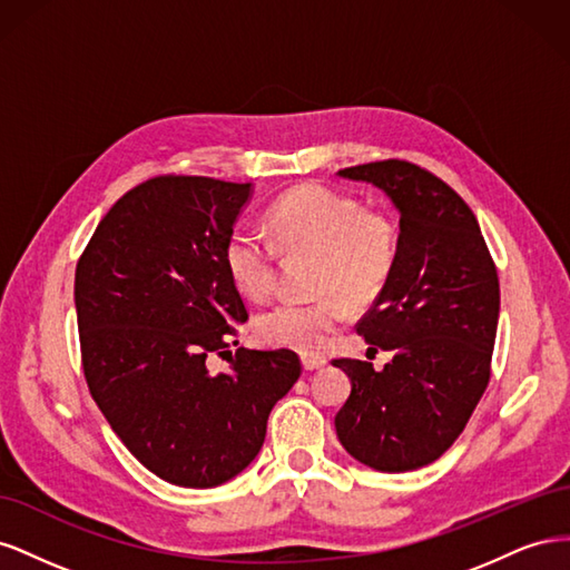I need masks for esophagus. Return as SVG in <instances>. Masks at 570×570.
<instances>
[{
    "label": "esophagus",
    "mask_w": 570,
    "mask_h": 570,
    "mask_svg": "<svg viewBox=\"0 0 570 570\" xmlns=\"http://www.w3.org/2000/svg\"><path fill=\"white\" fill-rule=\"evenodd\" d=\"M302 364H304V371H318L325 366V358L321 356H302Z\"/></svg>",
    "instance_id": "obj_1"
}]
</instances>
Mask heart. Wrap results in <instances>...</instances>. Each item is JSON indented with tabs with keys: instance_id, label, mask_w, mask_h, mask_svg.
<instances>
[{
	"instance_id": "1",
	"label": "heart",
	"mask_w": 570,
	"mask_h": 570,
	"mask_svg": "<svg viewBox=\"0 0 570 570\" xmlns=\"http://www.w3.org/2000/svg\"><path fill=\"white\" fill-rule=\"evenodd\" d=\"M274 243L237 228L223 247V264L235 289L266 299L278 283L281 255L312 256L308 285L321 295L308 304L281 302L254 318V333L271 347L302 354L327 350L347 323V299L366 306L387 287L400 258V228L381 209H364L354 197L325 185H299L266 212Z\"/></svg>"
}]
</instances>
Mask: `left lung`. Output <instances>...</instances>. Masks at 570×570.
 <instances>
[{"label":"left lung","mask_w":570,"mask_h":570,"mask_svg":"<svg viewBox=\"0 0 570 570\" xmlns=\"http://www.w3.org/2000/svg\"><path fill=\"white\" fill-rule=\"evenodd\" d=\"M340 176L385 189L400 209V258L356 323L368 350H387L392 361L375 371L371 361L333 358L352 377L337 438L375 471H416L450 450L488 390L497 266L471 206L428 168L385 159Z\"/></svg>","instance_id":"1"}]
</instances>
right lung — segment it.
Returning <instances> with one entry per match:
<instances>
[{"mask_svg":"<svg viewBox=\"0 0 570 570\" xmlns=\"http://www.w3.org/2000/svg\"><path fill=\"white\" fill-rule=\"evenodd\" d=\"M247 197L249 183L142 180L99 220L76 266L92 400L130 454L180 488H216L247 469L271 409L302 375L292 350L228 352L249 314L223 247ZM212 355L234 371L214 376Z\"/></svg>","mask_w":570,"mask_h":570,"instance_id":"add662e5","label":"right lung"}]
</instances>
